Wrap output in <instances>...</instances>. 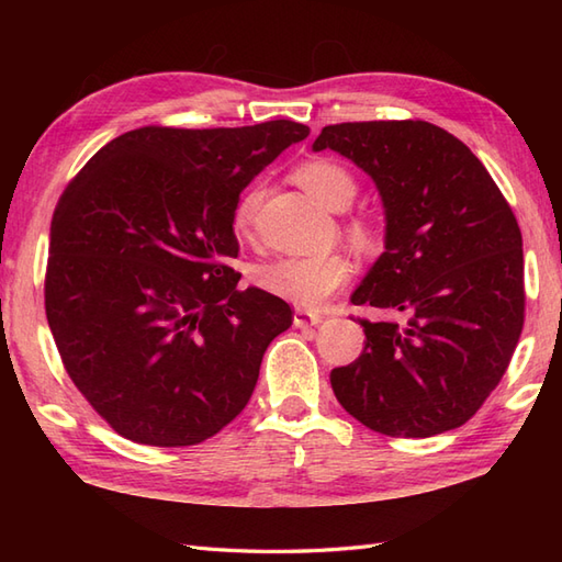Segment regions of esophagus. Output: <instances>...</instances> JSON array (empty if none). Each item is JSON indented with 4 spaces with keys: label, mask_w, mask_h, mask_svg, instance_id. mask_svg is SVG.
<instances>
[{
    "label": "esophagus",
    "mask_w": 562,
    "mask_h": 562,
    "mask_svg": "<svg viewBox=\"0 0 562 562\" xmlns=\"http://www.w3.org/2000/svg\"><path fill=\"white\" fill-rule=\"evenodd\" d=\"M324 321V314L321 312H306V308H296L294 312V326L296 328H308V326H316Z\"/></svg>",
    "instance_id": "esophagus-1"
}]
</instances>
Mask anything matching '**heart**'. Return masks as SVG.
<instances>
[{
  "label": "heart",
  "instance_id": "1",
  "mask_svg": "<svg viewBox=\"0 0 562 562\" xmlns=\"http://www.w3.org/2000/svg\"><path fill=\"white\" fill-rule=\"evenodd\" d=\"M294 178L328 210H345L357 195L355 176L342 164L330 159L304 161L294 171ZM262 202V188L254 186L238 200L234 210V232L241 238H250L256 229L258 207ZM352 241L360 246H372L376 241L374 226L367 220L355 217L348 222ZM350 280V262L340 254L326 256H282L256 270V282L262 290L282 296L302 306H314L324 302L336 290Z\"/></svg>",
  "mask_w": 562,
  "mask_h": 562
}]
</instances>
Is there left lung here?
Here are the masks:
<instances>
[{"instance_id": "1", "label": "left lung", "mask_w": 562, "mask_h": 562, "mask_svg": "<svg viewBox=\"0 0 562 562\" xmlns=\"http://www.w3.org/2000/svg\"><path fill=\"white\" fill-rule=\"evenodd\" d=\"M374 178L386 250L352 304L364 350L330 372L355 420L389 437H432L479 413L507 372L524 328L521 232L481 159L432 123L367 121L321 130Z\"/></svg>"}]
</instances>
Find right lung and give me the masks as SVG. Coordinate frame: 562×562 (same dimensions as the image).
I'll return each mask as SVG.
<instances>
[{"label": "right lung", "instance_id": "add662e5", "mask_svg": "<svg viewBox=\"0 0 562 562\" xmlns=\"http://www.w3.org/2000/svg\"><path fill=\"white\" fill-rule=\"evenodd\" d=\"M308 127L147 125L71 178L50 224L45 316L69 379L117 435L193 447L246 408L288 302L241 272L234 210Z\"/></svg>", "mask_w": 562, "mask_h": 562}]
</instances>
